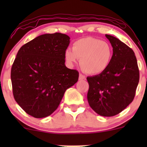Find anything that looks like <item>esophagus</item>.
<instances>
[{
	"label": "esophagus",
	"instance_id": "esophagus-1",
	"mask_svg": "<svg viewBox=\"0 0 147 147\" xmlns=\"http://www.w3.org/2000/svg\"><path fill=\"white\" fill-rule=\"evenodd\" d=\"M79 80H84V79H86V77L84 75H82V74H79Z\"/></svg>",
	"mask_w": 147,
	"mask_h": 147
}]
</instances>
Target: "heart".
Here are the masks:
<instances>
[{
    "label": "heart",
    "instance_id": "b5f03b06",
    "mask_svg": "<svg viewBox=\"0 0 147 147\" xmlns=\"http://www.w3.org/2000/svg\"><path fill=\"white\" fill-rule=\"evenodd\" d=\"M113 57V50L110 43L92 37L77 40L72 50L67 49L64 53L65 62L73 66L80 59V66L90 75H98L109 67Z\"/></svg>",
    "mask_w": 147,
    "mask_h": 147
}]
</instances>
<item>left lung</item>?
Masks as SVG:
<instances>
[{
	"mask_svg": "<svg viewBox=\"0 0 147 147\" xmlns=\"http://www.w3.org/2000/svg\"><path fill=\"white\" fill-rule=\"evenodd\" d=\"M113 50L111 65L104 72L88 77L87 99L97 114L116 115L133 102L139 83L140 72L134 52L116 37L106 34Z\"/></svg>",
	"mask_w": 147,
	"mask_h": 147,
	"instance_id": "1",
	"label": "left lung"
}]
</instances>
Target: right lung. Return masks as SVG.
I'll list each match as a JSON object with an SVG mask.
<instances>
[{
	"label": "right lung",
	"mask_w": 147,
	"mask_h": 147,
	"mask_svg": "<svg viewBox=\"0 0 147 147\" xmlns=\"http://www.w3.org/2000/svg\"><path fill=\"white\" fill-rule=\"evenodd\" d=\"M69 43L68 35L45 34L18 50L11 70L13 95L30 115H50L58 108L65 90L78 81V71L65 65L64 53Z\"/></svg>",
	"instance_id": "1"
}]
</instances>
